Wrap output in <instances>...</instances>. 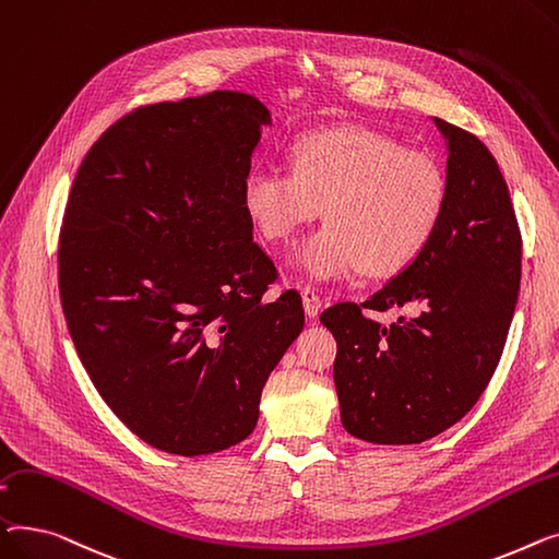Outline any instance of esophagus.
Wrapping results in <instances>:
<instances>
[{
	"mask_svg": "<svg viewBox=\"0 0 559 559\" xmlns=\"http://www.w3.org/2000/svg\"><path fill=\"white\" fill-rule=\"evenodd\" d=\"M302 305H305V313L309 318H316L320 313V295L313 286H302Z\"/></svg>",
	"mask_w": 559,
	"mask_h": 559,
	"instance_id": "1",
	"label": "esophagus"
}]
</instances>
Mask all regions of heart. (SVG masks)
<instances>
[{
  "label": "heart",
  "instance_id": "obj_1",
  "mask_svg": "<svg viewBox=\"0 0 559 559\" xmlns=\"http://www.w3.org/2000/svg\"><path fill=\"white\" fill-rule=\"evenodd\" d=\"M243 210L266 241H286L322 207L295 264L320 282L358 269L388 277L408 269L447 212L440 164L366 126L313 130L290 146V169L264 162L243 180Z\"/></svg>",
  "mask_w": 559,
  "mask_h": 559
}]
</instances>
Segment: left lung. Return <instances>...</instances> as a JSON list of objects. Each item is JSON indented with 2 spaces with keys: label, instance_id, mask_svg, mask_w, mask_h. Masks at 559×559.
<instances>
[{
  "label": "left lung",
  "instance_id": "1",
  "mask_svg": "<svg viewBox=\"0 0 559 559\" xmlns=\"http://www.w3.org/2000/svg\"><path fill=\"white\" fill-rule=\"evenodd\" d=\"M447 140V212L433 241L366 302H338L320 320L338 343L334 381L347 433L417 444L463 419L506 347L521 280V233L495 155L433 117ZM411 306L392 325L364 308Z\"/></svg>",
  "mask_w": 559,
  "mask_h": 559
}]
</instances>
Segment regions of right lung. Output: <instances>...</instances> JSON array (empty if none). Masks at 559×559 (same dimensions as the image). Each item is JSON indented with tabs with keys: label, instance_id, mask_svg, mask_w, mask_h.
Masks as SVG:
<instances>
[{
	"label": "right lung",
	"instance_id": "1",
	"mask_svg": "<svg viewBox=\"0 0 559 559\" xmlns=\"http://www.w3.org/2000/svg\"><path fill=\"white\" fill-rule=\"evenodd\" d=\"M269 123L259 98L233 90L151 104L76 171L58 241L64 320L98 395L159 451L246 440L302 332L300 293L264 300L277 269L241 201Z\"/></svg>",
	"mask_w": 559,
	"mask_h": 559
}]
</instances>
